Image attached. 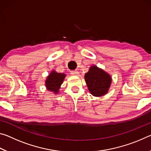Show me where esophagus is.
<instances>
[{
	"instance_id": "1",
	"label": "esophagus",
	"mask_w": 151,
	"mask_h": 151,
	"mask_svg": "<svg viewBox=\"0 0 151 151\" xmlns=\"http://www.w3.org/2000/svg\"><path fill=\"white\" fill-rule=\"evenodd\" d=\"M71 75L73 76H78L79 73L76 70H73V71H71Z\"/></svg>"
}]
</instances>
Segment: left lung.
Instances as JSON below:
<instances>
[{"mask_svg": "<svg viewBox=\"0 0 151 151\" xmlns=\"http://www.w3.org/2000/svg\"><path fill=\"white\" fill-rule=\"evenodd\" d=\"M90 93L94 96H103L109 92L112 77L108 73L96 65H92L85 75Z\"/></svg>", "mask_w": 151, "mask_h": 151, "instance_id": "left-lung-1", "label": "left lung"}]
</instances>
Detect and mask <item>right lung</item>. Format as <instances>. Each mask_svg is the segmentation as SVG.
Listing matches in <instances>:
<instances>
[{
	"instance_id": "obj_1",
	"label": "right lung",
	"mask_w": 151,
	"mask_h": 151,
	"mask_svg": "<svg viewBox=\"0 0 151 151\" xmlns=\"http://www.w3.org/2000/svg\"><path fill=\"white\" fill-rule=\"evenodd\" d=\"M66 75L65 73H57L55 70H51L45 80V86L47 91L52 92L55 94L59 93V89L62 85Z\"/></svg>"
}]
</instances>
